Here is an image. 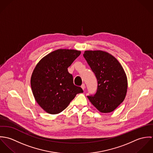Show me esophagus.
Returning a JSON list of instances; mask_svg holds the SVG:
<instances>
[{
    "label": "esophagus",
    "mask_w": 153,
    "mask_h": 153,
    "mask_svg": "<svg viewBox=\"0 0 153 153\" xmlns=\"http://www.w3.org/2000/svg\"><path fill=\"white\" fill-rule=\"evenodd\" d=\"M81 88H82V89H83V90H84V89H85V85L84 84H82V85H81Z\"/></svg>",
    "instance_id": "obj_1"
}]
</instances>
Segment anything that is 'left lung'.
Instances as JSON below:
<instances>
[{
  "mask_svg": "<svg viewBox=\"0 0 153 153\" xmlns=\"http://www.w3.org/2000/svg\"><path fill=\"white\" fill-rule=\"evenodd\" d=\"M97 79V89L88 98L100 112L113 111L124 101L127 90V79L122 66L108 53L86 51L83 54Z\"/></svg>",
  "mask_w": 153,
  "mask_h": 153,
  "instance_id": "8db88e82",
  "label": "left lung"
}]
</instances>
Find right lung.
I'll list each match as a JSON object with an SVG mask.
<instances>
[{
    "mask_svg": "<svg viewBox=\"0 0 153 153\" xmlns=\"http://www.w3.org/2000/svg\"><path fill=\"white\" fill-rule=\"evenodd\" d=\"M81 52L58 49L43 58L36 65L31 76V88L38 104L51 114L62 112L82 89L74 84L68 68Z\"/></svg>",
    "mask_w": 153,
    "mask_h": 153,
    "instance_id": "right-lung-1",
    "label": "right lung"
}]
</instances>
